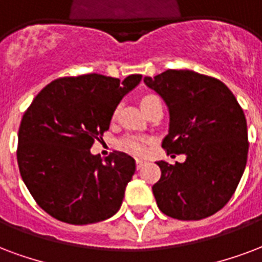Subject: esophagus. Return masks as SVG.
Returning <instances> with one entry per match:
<instances>
[{"label": "esophagus", "mask_w": 262, "mask_h": 262, "mask_svg": "<svg viewBox=\"0 0 262 262\" xmlns=\"http://www.w3.org/2000/svg\"><path fill=\"white\" fill-rule=\"evenodd\" d=\"M143 163H145L143 160H141V159H137V168H138V170L143 166Z\"/></svg>", "instance_id": "1"}]
</instances>
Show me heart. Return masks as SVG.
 Wrapping results in <instances>:
<instances>
[{
    "mask_svg": "<svg viewBox=\"0 0 262 262\" xmlns=\"http://www.w3.org/2000/svg\"><path fill=\"white\" fill-rule=\"evenodd\" d=\"M153 98H156V96H143L142 101H141V106L145 105L146 102L152 101ZM120 145H121V147H123L124 150L133 153V155H143V153L146 152V141L142 138H138V137H125V138L121 139Z\"/></svg>",
    "mask_w": 262,
    "mask_h": 262,
    "instance_id": "1",
    "label": "heart"
}]
</instances>
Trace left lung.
I'll return each mask as SVG.
<instances>
[{"instance_id": "1", "label": "left lung", "mask_w": 262, "mask_h": 262, "mask_svg": "<svg viewBox=\"0 0 262 262\" xmlns=\"http://www.w3.org/2000/svg\"><path fill=\"white\" fill-rule=\"evenodd\" d=\"M143 82L166 102L170 128L161 146L185 155L184 163L157 161L161 177L153 194L171 218L203 220L221 210L247 163V123L225 84L193 70H167Z\"/></svg>"}]
</instances>
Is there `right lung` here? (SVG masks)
<instances>
[{
  "instance_id": "right-lung-1",
  "label": "right lung",
  "mask_w": 262,
  "mask_h": 262,
  "mask_svg": "<svg viewBox=\"0 0 262 262\" xmlns=\"http://www.w3.org/2000/svg\"><path fill=\"white\" fill-rule=\"evenodd\" d=\"M141 80V74L120 81L96 73L63 77L33 99L19 127L17 164L29 192L49 215L86 225L119 211L135 160L123 152L102 160L90 149Z\"/></svg>"
}]
</instances>
